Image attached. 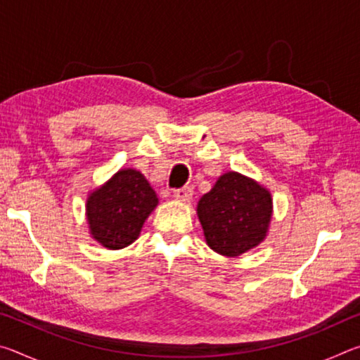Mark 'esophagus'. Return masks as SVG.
Wrapping results in <instances>:
<instances>
[{"instance_id":"1","label":"esophagus","mask_w":360,"mask_h":360,"mask_svg":"<svg viewBox=\"0 0 360 360\" xmlns=\"http://www.w3.org/2000/svg\"><path fill=\"white\" fill-rule=\"evenodd\" d=\"M192 195H193V191L187 186L181 187V188H176V191H174V198L179 200V202H191Z\"/></svg>"}]
</instances>
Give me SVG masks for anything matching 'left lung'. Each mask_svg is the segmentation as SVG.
Here are the masks:
<instances>
[{
	"instance_id": "obj_1",
	"label": "left lung",
	"mask_w": 360,
	"mask_h": 360,
	"mask_svg": "<svg viewBox=\"0 0 360 360\" xmlns=\"http://www.w3.org/2000/svg\"><path fill=\"white\" fill-rule=\"evenodd\" d=\"M197 211L208 246L236 257L264 241L271 219V195L255 181L230 172L200 198Z\"/></svg>"
}]
</instances>
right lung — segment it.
<instances>
[{
  "mask_svg": "<svg viewBox=\"0 0 360 360\" xmlns=\"http://www.w3.org/2000/svg\"><path fill=\"white\" fill-rule=\"evenodd\" d=\"M157 203L155 192L141 173L120 169L87 200L90 231L108 249L129 246Z\"/></svg>",
  "mask_w": 360,
  "mask_h": 360,
  "instance_id": "obj_1",
  "label": "right lung"
}]
</instances>
